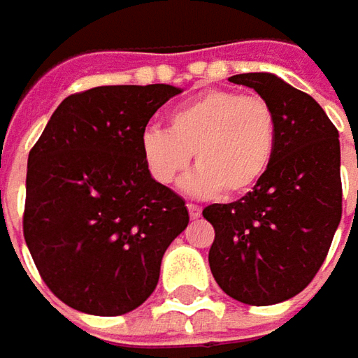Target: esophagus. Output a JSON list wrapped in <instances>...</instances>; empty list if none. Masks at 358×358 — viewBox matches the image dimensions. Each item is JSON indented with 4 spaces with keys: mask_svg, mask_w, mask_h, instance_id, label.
<instances>
[{
    "mask_svg": "<svg viewBox=\"0 0 358 358\" xmlns=\"http://www.w3.org/2000/svg\"><path fill=\"white\" fill-rule=\"evenodd\" d=\"M187 211H189V217H191V219L201 217V207L199 205H195V203H187Z\"/></svg>",
    "mask_w": 358,
    "mask_h": 358,
    "instance_id": "obj_1",
    "label": "esophagus"
}]
</instances>
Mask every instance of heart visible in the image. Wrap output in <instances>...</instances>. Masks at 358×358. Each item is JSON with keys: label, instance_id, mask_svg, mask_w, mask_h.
Segmentation results:
<instances>
[{"label": "heart", "instance_id": "1", "mask_svg": "<svg viewBox=\"0 0 358 358\" xmlns=\"http://www.w3.org/2000/svg\"><path fill=\"white\" fill-rule=\"evenodd\" d=\"M277 121L259 95L209 90L169 113V129L151 127L141 135V155L151 177L173 185L187 171L193 153L199 165L187 181L195 195H243L273 163Z\"/></svg>", "mask_w": 358, "mask_h": 358}]
</instances>
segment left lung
I'll list each match as a JSON object with an SVG mask.
<instances>
[{"instance_id":"obj_1","label":"left lung","mask_w":358,"mask_h":358,"mask_svg":"<svg viewBox=\"0 0 358 358\" xmlns=\"http://www.w3.org/2000/svg\"><path fill=\"white\" fill-rule=\"evenodd\" d=\"M229 81L271 105L277 147L253 191L203 209L215 229L209 267L229 296L265 307L301 293L329 253L343 215L338 131L310 95L273 73Z\"/></svg>"}]
</instances>
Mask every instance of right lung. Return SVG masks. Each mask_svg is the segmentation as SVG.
I'll use <instances>...</instances> for the list:
<instances>
[{"instance_id": "obj_1", "label": "right lung", "mask_w": 358, "mask_h": 358, "mask_svg": "<svg viewBox=\"0 0 358 358\" xmlns=\"http://www.w3.org/2000/svg\"><path fill=\"white\" fill-rule=\"evenodd\" d=\"M177 93L165 83L73 93L29 151L23 237L49 291L71 309L117 317L143 305L189 223L185 201L141 155L149 119Z\"/></svg>"}]
</instances>
